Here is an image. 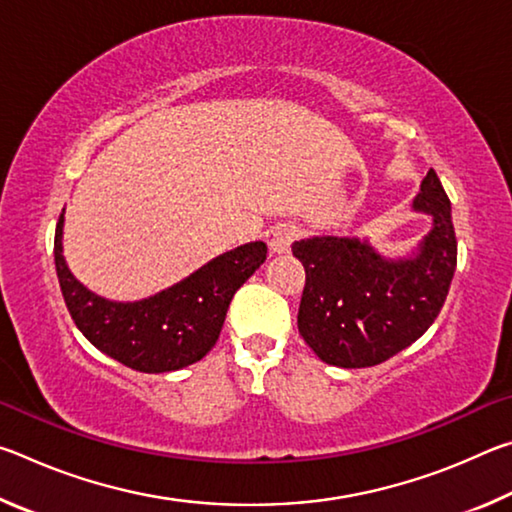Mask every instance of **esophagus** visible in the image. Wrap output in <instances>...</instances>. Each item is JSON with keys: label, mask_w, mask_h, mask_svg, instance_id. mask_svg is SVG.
Wrapping results in <instances>:
<instances>
[{"label": "esophagus", "mask_w": 512, "mask_h": 512, "mask_svg": "<svg viewBox=\"0 0 512 512\" xmlns=\"http://www.w3.org/2000/svg\"><path fill=\"white\" fill-rule=\"evenodd\" d=\"M298 235H300V230L296 228V225L277 223V225H273L271 232H268V246H271V250L277 255L289 253L291 244L298 239Z\"/></svg>", "instance_id": "obj_1"}]
</instances>
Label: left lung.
Segmentation results:
<instances>
[{
    "label": "left lung",
    "mask_w": 512,
    "mask_h": 512,
    "mask_svg": "<svg viewBox=\"0 0 512 512\" xmlns=\"http://www.w3.org/2000/svg\"><path fill=\"white\" fill-rule=\"evenodd\" d=\"M413 210L431 216L429 235L413 257L384 259L368 241L348 237H311L291 246L307 273L298 329L320 361L377 366L418 341L438 318L456 271V232L433 169Z\"/></svg>",
    "instance_id": "left-lung-1"
}]
</instances>
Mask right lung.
<instances>
[{
  "label": "right lung",
  "instance_id": "1",
  "mask_svg": "<svg viewBox=\"0 0 512 512\" xmlns=\"http://www.w3.org/2000/svg\"><path fill=\"white\" fill-rule=\"evenodd\" d=\"M63 221L60 214L54 259L72 320L94 348L140 372H171L201 361L219 339L232 296L266 259L264 241H250L151 298L112 302L85 289L67 268Z\"/></svg>",
  "mask_w": 512,
  "mask_h": 512
}]
</instances>
